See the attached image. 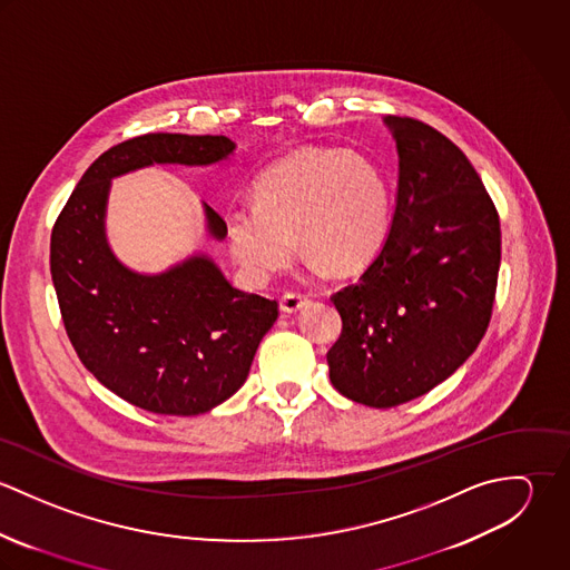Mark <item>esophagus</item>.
I'll return each mask as SVG.
<instances>
[{
  "mask_svg": "<svg viewBox=\"0 0 570 570\" xmlns=\"http://www.w3.org/2000/svg\"><path fill=\"white\" fill-rule=\"evenodd\" d=\"M307 303H309V296H307V294H301V292H285V294L281 296V309L287 312V314H296V312L303 309Z\"/></svg>",
  "mask_w": 570,
  "mask_h": 570,
  "instance_id": "obj_1",
  "label": "esophagus"
}]
</instances>
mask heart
Instances as JSON below:
<instances>
[{"instance_id": "b5f03b06", "label": "heart", "mask_w": 570, "mask_h": 570, "mask_svg": "<svg viewBox=\"0 0 570 570\" xmlns=\"http://www.w3.org/2000/svg\"><path fill=\"white\" fill-rule=\"evenodd\" d=\"M254 206L226 217V239L256 283L294 258L296 235L316 267L357 272L377 256L391 226L382 170L342 149H307L269 166L254 184Z\"/></svg>"}]
</instances>
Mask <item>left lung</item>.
<instances>
[{
  "instance_id": "obj_1",
  "label": "left lung",
  "mask_w": 570,
  "mask_h": 570,
  "mask_svg": "<svg viewBox=\"0 0 570 570\" xmlns=\"http://www.w3.org/2000/svg\"><path fill=\"white\" fill-rule=\"evenodd\" d=\"M400 190L391 233L360 281L331 296L342 331L326 353L344 397L393 407L448 380L488 331L500 219L465 154L434 127L391 116Z\"/></svg>"
}]
</instances>
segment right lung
<instances>
[{
  "label": "right lung",
  "instance_id": "obj_1",
  "mask_svg": "<svg viewBox=\"0 0 570 570\" xmlns=\"http://www.w3.org/2000/svg\"><path fill=\"white\" fill-rule=\"evenodd\" d=\"M233 149L226 136L129 138L82 173L52 226L50 272L79 360L111 393L156 414H202L235 395L278 303L233 287L204 256L160 276L129 272L102 233L109 179L154 163H219ZM206 215L210 233L226 237L222 215Z\"/></svg>",
  "mask_w": 570,
  "mask_h": 570
}]
</instances>
